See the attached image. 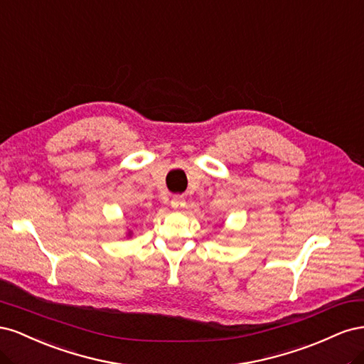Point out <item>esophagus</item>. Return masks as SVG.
I'll use <instances>...</instances> for the list:
<instances>
[{"label":"esophagus","instance_id":"esophagus-1","mask_svg":"<svg viewBox=\"0 0 364 364\" xmlns=\"http://www.w3.org/2000/svg\"><path fill=\"white\" fill-rule=\"evenodd\" d=\"M185 206V200L182 196H174L171 199V208L174 209H179V208H183Z\"/></svg>","mask_w":364,"mask_h":364}]
</instances>
